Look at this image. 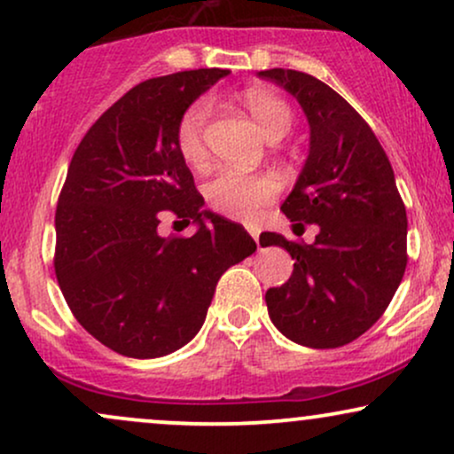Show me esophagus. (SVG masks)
<instances>
[{"mask_svg":"<svg viewBox=\"0 0 454 454\" xmlns=\"http://www.w3.org/2000/svg\"><path fill=\"white\" fill-rule=\"evenodd\" d=\"M247 232L252 234V239H254V241H256L258 249H260V228H256V226H247Z\"/></svg>","mask_w":454,"mask_h":454,"instance_id":"1","label":"esophagus"}]
</instances>
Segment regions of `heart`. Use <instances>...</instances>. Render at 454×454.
I'll use <instances>...</instances> for the list:
<instances>
[{
  "mask_svg": "<svg viewBox=\"0 0 454 454\" xmlns=\"http://www.w3.org/2000/svg\"><path fill=\"white\" fill-rule=\"evenodd\" d=\"M243 98L264 137L279 140L288 134L293 126V111L281 98L264 90H249ZM211 111L209 98H200L181 114L176 126V147L190 164H200L205 160V128ZM278 181L269 175H247L222 168L205 184V198L213 211L231 220L252 222L278 196Z\"/></svg>",
  "mask_w": 454,
  "mask_h": 454,
  "instance_id": "heart-1",
  "label": "heart"
}]
</instances>
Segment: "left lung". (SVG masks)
Instances as JSON below:
<instances>
[{"label":"left lung","mask_w":454,"mask_h":454,"mask_svg":"<svg viewBox=\"0 0 454 454\" xmlns=\"http://www.w3.org/2000/svg\"><path fill=\"white\" fill-rule=\"evenodd\" d=\"M293 93L309 123V151L281 205L294 226L317 223L311 245L260 234L294 260L290 279L267 290L270 322L307 348H340L384 314L408 264V215L393 166L367 121L326 82L296 70L258 72Z\"/></svg>","instance_id":"1"}]
</instances>
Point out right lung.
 Returning a JSON list of instances; mask_svg holds the SVG:
<instances>
[{"mask_svg": "<svg viewBox=\"0 0 454 454\" xmlns=\"http://www.w3.org/2000/svg\"><path fill=\"white\" fill-rule=\"evenodd\" d=\"M228 74L202 67L140 82L93 123L67 168L57 281L81 326L123 356H166L194 340L223 270L256 252L243 226L202 209L176 147L181 114ZM161 210L197 232L160 238Z\"/></svg>", "mask_w": 454, "mask_h": 454, "instance_id": "right-lung-1", "label": "right lung"}]
</instances>
